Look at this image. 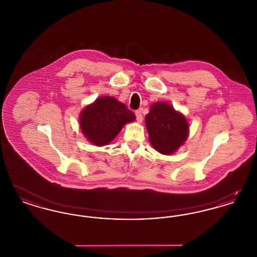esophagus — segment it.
Returning a JSON list of instances; mask_svg holds the SVG:
<instances>
[{
  "label": "esophagus",
  "instance_id": "obj_1",
  "mask_svg": "<svg viewBox=\"0 0 257 257\" xmlns=\"http://www.w3.org/2000/svg\"><path fill=\"white\" fill-rule=\"evenodd\" d=\"M136 117H137V121L139 123L143 122V114H142V111L141 110H137L136 112Z\"/></svg>",
  "mask_w": 257,
  "mask_h": 257
}]
</instances>
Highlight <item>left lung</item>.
<instances>
[{"label": "left lung", "mask_w": 257, "mask_h": 257, "mask_svg": "<svg viewBox=\"0 0 257 257\" xmlns=\"http://www.w3.org/2000/svg\"><path fill=\"white\" fill-rule=\"evenodd\" d=\"M146 125L152 147L165 155L174 153L189 136L187 118L164 102H156L150 106L146 115Z\"/></svg>", "instance_id": "8db88e82"}]
</instances>
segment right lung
I'll use <instances>...</instances> for the list:
<instances>
[{"mask_svg": "<svg viewBox=\"0 0 257 257\" xmlns=\"http://www.w3.org/2000/svg\"><path fill=\"white\" fill-rule=\"evenodd\" d=\"M136 119L126 105L110 96L99 97L80 114V127L87 141L96 147L108 144L121 131L126 123Z\"/></svg>", "mask_w": 257, "mask_h": 257, "instance_id": "right-lung-1", "label": "right lung"}]
</instances>
